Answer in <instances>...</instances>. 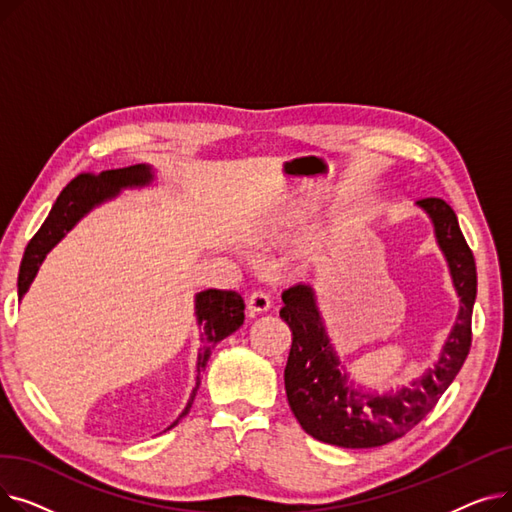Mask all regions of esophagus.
Returning <instances> with one entry per match:
<instances>
[{
	"label": "esophagus",
	"instance_id": "1",
	"mask_svg": "<svg viewBox=\"0 0 512 512\" xmlns=\"http://www.w3.org/2000/svg\"><path fill=\"white\" fill-rule=\"evenodd\" d=\"M270 297H267L265 292H261V290H257V292H253L251 297H249V301H247V309H249V315H259V313H265L267 309H270Z\"/></svg>",
	"mask_w": 512,
	"mask_h": 512
}]
</instances>
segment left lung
<instances>
[{"label":"left lung","instance_id":"8db88e82","mask_svg":"<svg viewBox=\"0 0 512 512\" xmlns=\"http://www.w3.org/2000/svg\"><path fill=\"white\" fill-rule=\"evenodd\" d=\"M417 205L434 224L461 307L438 361L409 386L382 396L355 388L330 342L315 290L297 284L282 292L280 317L292 332L284 369L288 405L305 432L319 442L340 448H375L402 438L436 407L469 355L477 294L473 253L446 201L427 197Z\"/></svg>","mask_w":512,"mask_h":512}]
</instances>
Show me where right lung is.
Returning a JSON list of instances; mask_svg holds the SVG:
<instances>
[{"label": "right lung", "mask_w": 512, "mask_h": 512, "mask_svg": "<svg viewBox=\"0 0 512 512\" xmlns=\"http://www.w3.org/2000/svg\"><path fill=\"white\" fill-rule=\"evenodd\" d=\"M151 182L153 170L145 164L105 170L101 174H78L74 180H70V184H66L64 191L60 193L58 201L53 203L47 220L31 238L29 247L24 251L18 274V297H24V292L33 284L47 253L80 222V218H85L93 207L101 205L103 201L114 199L122 188H141ZM195 315L199 328L203 330V346L197 359V386L193 388V394L188 398L180 417L168 429L178 425V421L191 411V405L201 384V373L205 371V365L215 344L236 332L242 326V321H245V301H242L240 294L234 290L209 288L197 292Z\"/></svg>", "instance_id": "right-lung-1"}]
</instances>
